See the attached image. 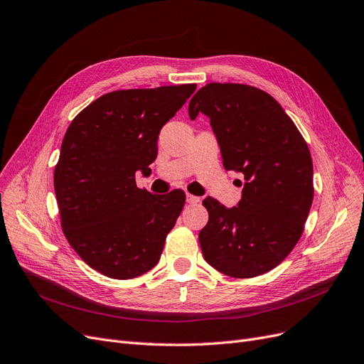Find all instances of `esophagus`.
<instances>
[{
  "label": "esophagus",
  "mask_w": 364,
  "mask_h": 364,
  "mask_svg": "<svg viewBox=\"0 0 364 364\" xmlns=\"http://www.w3.org/2000/svg\"><path fill=\"white\" fill-rule=\"evenodd\" d=\"M186 201L191 203V205H196V203L200 201V197H196L193 194H186Z\"/></svg>",
  "instance_id": "34e87169"
}]
</instances>
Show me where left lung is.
Instances as JSON below:
<instances>
[{
	"mask_svg": "<svg viewBox=\"0 0 364 364\" xmlns=\"http://www.w3.org/2000/svg\"><path fill=\"white\" fill-rule=\"evenodd\" d=\"M188 112L191 119L209 116L224 168L240 171L245 179L235 208L203 200L209 212L198 232L203 257L231 278L270 272L297 245L312 206L308 143L278 101L250 85L208 83Z\"/></svg>",
	"mask_w": 364,
	"mask_h": 364,
	"instance_id": "8db88e82",
	"label": "left lung"
}]
</instances>
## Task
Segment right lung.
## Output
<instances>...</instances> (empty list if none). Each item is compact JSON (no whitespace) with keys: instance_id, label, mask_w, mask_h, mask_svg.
<instances>
[{"instance_id":"1","label":"right lung","mask_w":364,"mask_h":364,"mask_svg":"<svg viewBox=\"0 0 364 364\" xmlns=\"http://www.w3.org/2000/svg\"><path fill=\"white\" fill-rule=\"evenodd\" d=\"M196 88L113 91L67 128L53 173L61 227L71 248L107 278H137L161 257L185 193L151 194L137 188L136 171L149 173L159 132Z\"/></svg>"}]
</instances>
